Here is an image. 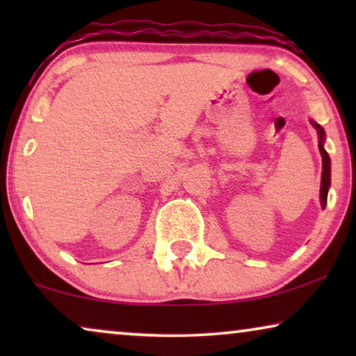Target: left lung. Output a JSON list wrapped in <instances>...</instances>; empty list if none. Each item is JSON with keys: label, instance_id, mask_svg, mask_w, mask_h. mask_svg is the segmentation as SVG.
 <instances>
[{"label": "left lung", "instance_id": "left-lung-1", "mask_svg": "<svg viewBox=\"0 0 356 356\" xmlns=\"http://www.w3.org/2000/svg\"><path fill=\"white\" fill-rule=\"evenodd\" d=\"M309 121H311V124H313V128L318 131L319 152H321V157H323V177H321L319 197H321V207L324 209L325 204H327V193H329V188H330V159H329V154L325 152V149H324V140H325L324 128L313 120H309Z\"/></svg>", "mask_w": 356, "mask_h": 356}]
</instances>
